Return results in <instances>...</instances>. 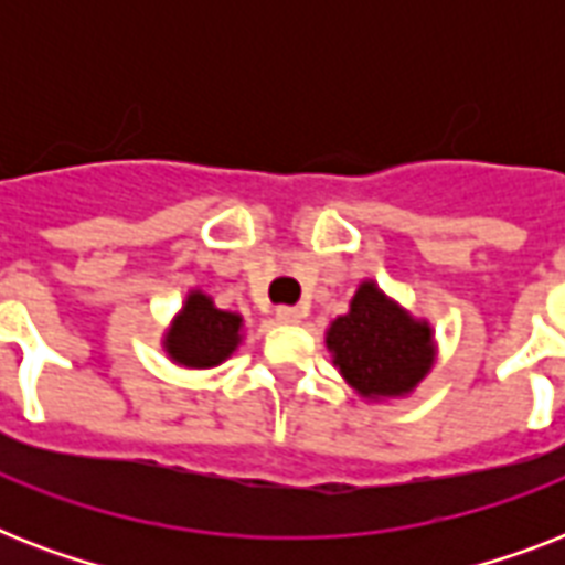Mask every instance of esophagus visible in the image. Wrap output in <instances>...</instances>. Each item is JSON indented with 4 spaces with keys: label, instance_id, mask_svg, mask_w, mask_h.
<instances>
[{
    "label": "esophagus",
    "instance_id": "obj_1",
    "mask_svg": "<svg viewBox=\"0 0 565 565\" xmlns=\"http://www.w3.org/2000/svg\"><path fill=\"white\" fill-rule=\"evenodd\" d=\"M301 317H305V310H299V308L275 310V319H278V322H284V326H296V322H301Z\"/></svg>",
    "mask_w": 565,
    "mask_h": 565
}]
</instances>
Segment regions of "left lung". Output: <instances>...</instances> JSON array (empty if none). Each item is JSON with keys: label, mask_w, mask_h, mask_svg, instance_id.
Returning <instances> with one entry per match:
<instances>
[{"label": "left lung", "mask_w": 565, "mask_h": 565, "mask_svg": "<svg viewBox=\"0 0 565 565\" xmlns=\"http://www.w3.org/2000/svg\"><path fill=\"white\" fill-rule=\"evenodd\" d=\"M328 349L337 370L363 395H402L430 370V331L398 305L363 284L352 310L334 319Z\"/></svg>", "instance_id": "obj_1"}]
</instances>
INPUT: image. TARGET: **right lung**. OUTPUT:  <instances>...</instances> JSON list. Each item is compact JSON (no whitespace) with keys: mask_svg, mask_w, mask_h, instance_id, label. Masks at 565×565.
Returning a JSON list of instances; mask_svg holds the SVG:
<instances>
[{"mask_svg":"<svg viewBox=\"0 0 565 565\" xmlns=\"http://www.w3.org/2000/svg\"><path fill=\"white\" fill-rule=\"evenodd\" d=\"M237 313H225L211 305L207 296L193 292L184 305V313L175 319V326L167 334V352L172 361L184 366H216L228 358L239 343Z\"/></svg>","mask_w":565,"mask_h":565,"instance_id":"obj_1","label":"right lung"}]
</instances>
